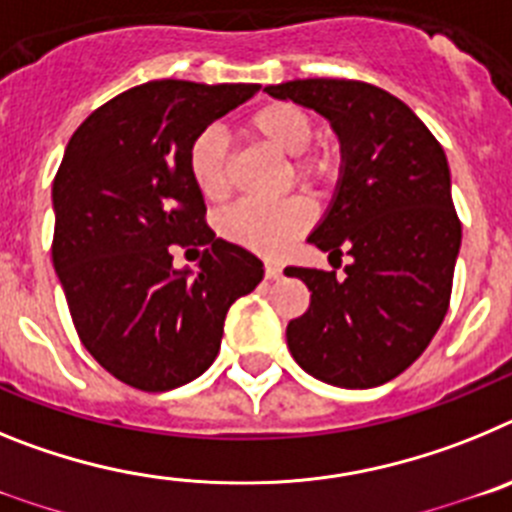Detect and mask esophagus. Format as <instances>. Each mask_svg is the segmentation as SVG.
I'll return each mask as SVG.
<instances>
[{"instance_id": "34e87169", "label": "esophagus", "mask_w": 512, "mask_h": 512, "mask_svg": "<svg viewBox=\"0 0 512 512\" xmlns=\"http://www.w3.org/2000/svg\"><path fill=\"white\" fill-rule=\"evenodd\" d=\"M279 277H282V266L274 264V261H269V264H266V279H271V282H274V279H279Z\"/></svg>"}]
</instances>
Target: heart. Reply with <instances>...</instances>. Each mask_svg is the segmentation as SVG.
I'll return each instance as SVG.
<instances>
[{"mask_svg":"<svg viewBox=\"0 0 512 512\" xmlns=\"http://www.w3.org/2000/svg\"><path fill=\"white\" fill-rule=\"evenodd\" d=\"M248 130L274 151L292 156V179L302 187L325 189L338 179V158L328 148H310L315 125L302 107L292 102H271L256 110ZM187 171L205 200H223L230 189V158L225 135L205 128L194 135L187 148ZM312 223V207L305 197H287L274 205L238 202L217 217V233L225 241L243 246L261 256L279 251L305 233Z\"/></svg>","mask_w":512,"mask_h":512,"instance_id":"1","label":"heart"}]
</instances>
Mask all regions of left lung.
<instances>
[{
  "mask_svg": "<svg viewBox=\"0 0 512 512\" xmlns=\"http://www.w3.org/2000/svg\"><path fill=\"white\" fill-rule=\"evenodd\" d=\"M328 117L341 138V182L307 241L351 256L346 277L289 266L310 289L289 320L287 346L320 382L366 390L423 354L451 300L461 223L441 143L402 99L354 79H295L266 87Z\"/></svg>",
  "mask_w": 512,
  "mask_h": 512,
  "instance_id": "left-lung-1",
  "label": "left lung"
}]
</instances>
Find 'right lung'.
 <instances>
[{
  "label": "right lung",
  "instance_id": "right-lung-1",
  "mask_svg": "<svg viewBox=\"0 0 512 512\" xmlns=\"http://www.w3.org/2000/svg\"><path fill=\"white\" fill-rule=\"evenodd\" d=\"M259 89L148 81L97 107L63 153L53 266L84 348L135 390L200 377L230 305L264 279L251 251L215 238L187 171L194 135ZM174 245H207L201 271L176 272Z\"/></svg>",
  "mask_w": 512,
  "mask_h": 512
}]
</instances>
